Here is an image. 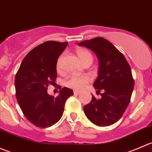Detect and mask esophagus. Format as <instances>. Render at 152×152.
I'll return each instance as SVG.
<instances>
[{
  "mask_svg": "<svg viewBox=\"0 0 152 152\" xmlns=\"http://www.w3.org/2000/svg\"><path fill=\"white\" fill-rule=\"evenodd\" d=\"M73 93H74V95H79L82 93V91H80V90H74Z\"/></svg>",
  "mask_w": 152,
  "mask_h": 152,
  "instance_id": "1",
  "label": "esophagus"
}]
</instances>
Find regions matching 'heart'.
Returning a JSON list of instances; mask_svg holds the SVG:
<instances>
[{"mask_svg": "<svg viewBox=\"0 0 152 152\" xmlns=\"http://www.w3.org/2000/svg\"><path fill=\"white\" fill-rule=\"evenodd\" d=\"M76 53H77L79 59L83 64H85L89 59H93L91 53L85 49H79ZM59 61H60V59H59L57 65H56V70L58 73H60L62 71ZM90 79L88 76H71L67 79V81L65 82V85L70 88L79 89H79L84 88L90 82Z\"/></svg>", "mask_w": 152, "mask_h": 152, "instance_id": "b5f03b06", "label": "heart"}]
</instances>
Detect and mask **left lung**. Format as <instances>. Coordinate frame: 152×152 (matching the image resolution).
<instances>
[{"label": "left lung", "mask_w": 152, "mask_h": 152, "mask_svg": "<svg viewBox=\"0 0 152 152\" xmlns=\"http://www.w3.org/2000/svg\"><path fill=\"white\" fill-rule=\"evenodd\" d=\"M78 45L96 53L99 72L93 87L96 93L103 91L100 99L93 96L90 104L84 107L85 115L99 126L113 125L122 117L130 102L134 85L131 67L124 55L104 38L82 41Z\"/></svg>", "instance_id": "8db88e82"}]
</instances>
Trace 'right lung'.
<instances>
[{
    "mask_svg": "<svg viewBox=\"0 0 152 152\" xmlns=\"http://www.w3.org/2000/svg\"><path fill=\"white\" fill-rule=\"evenodd\" d=\"M67 42L48 41L32 49L23 60L15 79L16 98L25 117L34 125L48 128L62 118L65 102L73 91L67 87L56 97L47 87L56 80V62Z\"/></svg>",
    "mask_w": 152,
    "mask_h": 152,
    "instance_id": "1",
    "label": "right lung"
}]
</instances>
